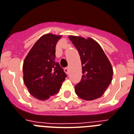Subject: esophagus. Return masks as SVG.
<instances>
[{"instance_id":"34e87169","label":"esophagus","mask_w":134,"mask_h":134,"mask_svg":"<svg viewBox=\"0 0 134 134\" xmlns=\"http://www.w3.org/2000/svg\"><path fill=\"white\" fill-rule=\"evenodd\" d=\"M64 71H65V72L66 73V74H69V67H65V69H64Z\"/></svg>"}]
</instances>
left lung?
I'll return each instance as SVG.
<instances>
[{
  "label": "left lung",
  "instance_id": "8db88e82",
  "mask_svg": "<svg viewBox=\"0 0 134 134\" xmlns=\"http://www.w3.org/2000/svg\"><path fill=\"white\" fill-rule=\"evenodd\" d=\"M79 52L82 76L75 91L80 98L93 100L102 96L112 82L113 69L101 46L91 38L69 36Z\"/></svg>",
  "mask_w": 134,
  "mask_h": 134
}]
</instances>
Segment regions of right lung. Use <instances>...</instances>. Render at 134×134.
I'll use <instances>...</instances> for the list:
<instances>
[{
    "label": "right lung",
    "instance_id": "1",
    "mask_svg": "<svg viewBox=\"0 0 134 134\" xmlns=\"http://www.w3.org/2000/svg\"><path fill=\"white\" fill-rule=\"evenodd\" d=\"M61 37L47 34L39 38L23 64L24 82L32 96L46 100L58 93L67 75L55 60L56 44Z\"/></svg>",
    "mask_w": 134,
    "mask_h": 134
}]
</instances>
